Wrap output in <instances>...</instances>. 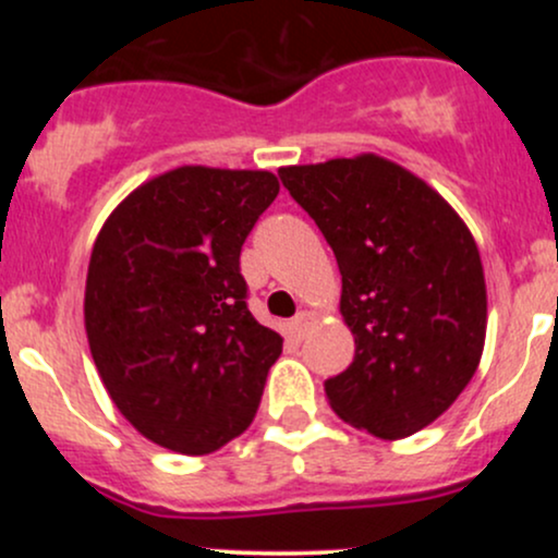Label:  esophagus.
Wrapping results in <instances>:
<instances>
[{
    "mask_svg": "<svg viewBox=\"0 0 558 558\" xmlns=\"http://www.w3.org/2000/svg\"><path fill=\"white\" fill-rule=\"evenodd\" d=\"M312 325H315V315H312V312H306V310H301L299 315L291 319V325H288V328H291V332L296 338H304L306 330H310Z\"/></svg>",
    "mask_w": 558,
    "mask_h": 558,
    "instance_id": "1",
    "label": "esophagus"
}]
</instances>
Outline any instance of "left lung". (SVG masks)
<instances>
[{
    "label": "left lung",
    "instance_id": "left-lung-1",
    "mask_svg": "<svg viewBox=\"0 0 558 558\" xmlns=\"http://www.w3.org/2000/svg\"><path fill=\"white\" fill-rule=\"evenodd\" d=\"M341 270L354 362L325 380L332 412L399 440L459 399L483 356L488 296L477 243L438 191L377 155L278 170Z\"/></svg>",
    "mask_w": 558,
    "mask_h": 558
}]
</instances>
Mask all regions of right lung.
I'll list each match as a JSON object with an SVG mask.
<instances>
[{
	"label": "right lung",
	"mask_w": 558,
	"mask_h": 558,
	"mask_svg": "<svg viewBox=\"0 0 558 558\" xmlns=\"http://www.w3.org/2000/svg\"><path fill=\"white\" fill-rule=\"evenodd\" d=\"M278 191L267 170L185 165L138 185L96 235L88 349L151 444L202 457L252 425L283 338L248 312L239 259Z\"/></svg>",
	"instance_id": "add662e5"
}]
</instances>
